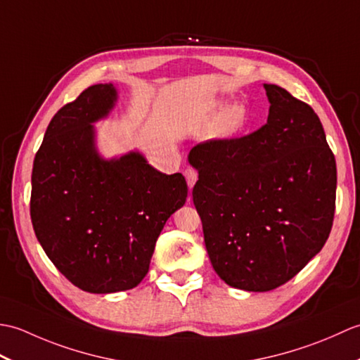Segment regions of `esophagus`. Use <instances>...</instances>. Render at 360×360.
Wrapping results in <instances>:
<instances>
[{"instance_id":"esophagus-1","label":"esophagus","mask_w":360,"mask_h":360,"mask_svg":"<svg viewBox=\"0 0 360 360\" xmlns=\"http://www.w3.org/2000/svg\"><path fill=\"white\" fill-rule=\"evenodd\" d=\"M184 174H186V179H187V186L190 188V192H192V188H193L195 182L198 179V173H196L195 168H187V170L184 172ZM188 201H190V198H188Z\"/></svg>"}]
</instances>
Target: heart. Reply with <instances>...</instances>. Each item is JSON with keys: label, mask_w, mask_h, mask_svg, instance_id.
<instances>
[{"label": "heart", "mask_w": 360, "mask_h": 360, "mask_svg": "<svg viewBox=\"0 0 360 360\" xmlns=\"http://www.w3.org/2000/svg\"><path fill=\"white\" fill-rule=\"evenodd\" d=\"M244 120V110L240 105H232L226 108L217 122V134L229 136L238 129Z\"/></svg>", "instance_id": "obj_1"}]
</instances>
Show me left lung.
<instances>
[{"mask_svg": "<svg viewBox=\"0 0 360 360\" xmlns=\"http://www.w3.org/2000/svg\"><path fill=\"white\" fill-rule=\"evenodd\" d=\"M266 124L243 137L190 150L193 204L213 269L229 286L266 292L285 285L330 236L338 170L308 103L264 83Z\"/></svg>", "mask_w": 360, "mask_h": 360, "instance_id": "1", "label": "left lung"}]
</instances>
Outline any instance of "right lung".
<instances>
[{
    "label": "right lung",
    "mask_w": 360,
    "mask_h": 360,
    "mask_svg": "<svg viewBox=\"0 0 360 360\" xmlns=\"http://www.w3.org/2000/svg\"><path fill=\"white\" fill-rule=\"evenodd\" d=\"M116 101V88L98 83L60 108L32 168L37 240L53 266L91 294L139 285L158 236L188 192L184 176L155 170L139 153L98 156L91 124L108 116Z\"/></svg>",
    "instance_id": "obj_1"
}]
</instances>
